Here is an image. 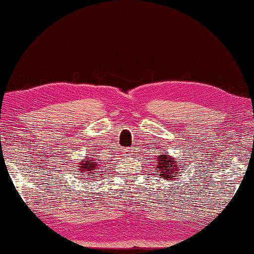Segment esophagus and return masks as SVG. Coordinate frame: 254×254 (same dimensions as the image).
<instances>
[{
	"instance_id": "1",
	"label": "esophagus",
	"mask_w": 254,
	"mask_h": 254,
	"mask_svg": "<svg viewBox=\"0 0 254 254\" xmlns=\"http://www.w3.org/2000/svg\"><path fill=\"white\" fill-rule=\"evenodd\" d=\"M122 154L126 155V156H129V155H130V149H129V148L124 149V151H122Z\"/></svg>"
}]
</instances>
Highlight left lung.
<instances>
[{"label":"left lung","instance_id":"8db88e82","mask_svg":"<svg viewBox=\"0 0 254 254\" xmlns=\"http://www.w3.org/2000/svg\"><path fill=\"white\" fill-rule=\"evenodd\" d=\"M157 167H159L161 171L160 174L162 177H165L166 181H167V179H173V177H178L179 174V172H174V171H178V167H177L176 161L172 159V157L160 155Z\"/></svg>","mask_w":254,"mask_h":254}]
</instances>
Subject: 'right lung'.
I'll return each instance as SVG.
<instances>
[{
  "label": "right lung",
  "instance_id": "add662e5",
  "mask_svg": "<svg viewBox=\"0 0 254 254\" xmlns=\"http://www.w3.org/2000/svg\"><path fill=\"white\" fill-rule=\"evenodd\" d=\"M82 162L83 163H81V166H80L81 171L86 172L87 174H92V176H89V177L100 176V173H99L100 165H99V163L94 162L93 160H89V159L83 160Z\"/></svg>",
  "mask_w": 254,
  "mask_h": 254
}]
</instances>
